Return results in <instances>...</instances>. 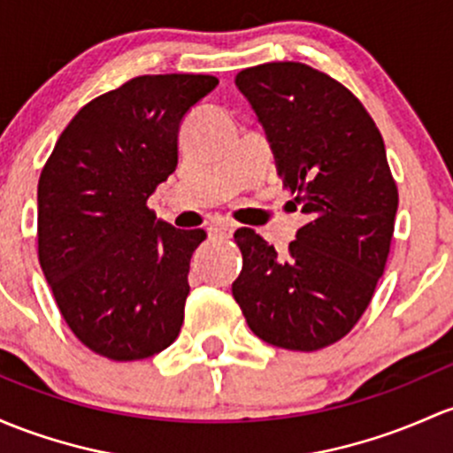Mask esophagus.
Listing matches in <instances>:
<instances>
[{
    "instance_id": "obj_1",
    "label": "esophagus",
    "mask_w": 453,
    "mask_h": 453,
    "mask_svg": "<svg viewBox=\"0 0 453 453\" xmlns=\"http://www.w3.org/2000/svg\"><path fill=\"white\" fill-rule=\"evenodd\" d=\"M233 231H235V225L228 220H218L209 226V235H216V237H228L233 235Z\"/></svg>"
}]
</instances>
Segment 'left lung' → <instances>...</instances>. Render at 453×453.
<instances>
[{
  "label": "left lung",
  "mask_w": 453,
  "mask_h": 453,
  "mask_svg": "<svg viewBox=\"0 0 453 453\" xmlns=\"http://www.w3.org/2000/svg\"><path fill=\"white\" fill-rule=\"evenodd\" d=\"M235 86L309 222L285 259L237 228L244 265L233 298L265 343L313 352L354 328L384 272L397 213L387 150L361 101L326 73L267 62L237 73Z\"/></svg>",
  "instance_id": "left-lung-1"
}]
</instances>
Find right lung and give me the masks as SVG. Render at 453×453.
<instances>
[{
    "instance_id": "obj_1",
    "label": "right lung",
    "mask_w": 453,
    "mask_h": 453,
    "mask_svg": "<svg viewBox=\"0 0 453 453\" xmlns=\"http://www.w3.org/2000/svg\"><path fill=\"white\" fill-rule=\"evenodd\" d=\"M213 75L134 77L75 114L38 181V261L92 352L140 361L177 339L205 231L157 220L150 194L177 168L179 127Z\"/></svg>"
}]
</instances>
